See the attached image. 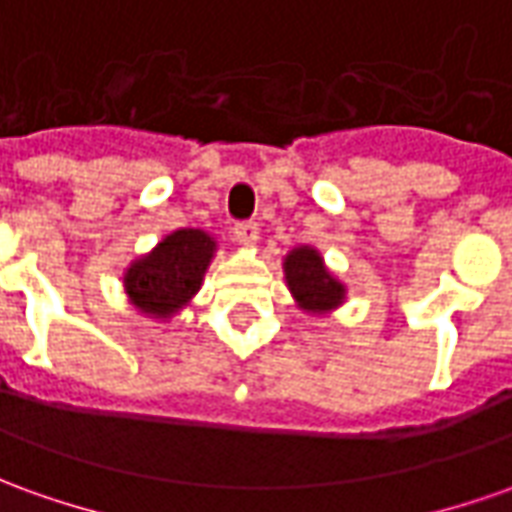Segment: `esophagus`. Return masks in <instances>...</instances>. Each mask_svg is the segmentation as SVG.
Segmentation results:
<instances>
[{
	"mask_svg": "<svg viewBox=\"0 0 512 512\" xmlns=\"http://www.w3.org/2000/svg\"><path fill=\"white\" fill-rule=\"evenodd\" d=\"M234 239L242 248H253L259 242V225L256 222H236Z\"/></svg>",
	"mask_w": 512,
	"mask_h": 512,
	"instance_id": "1",
	"label": "esophagus"
}]
</instances>
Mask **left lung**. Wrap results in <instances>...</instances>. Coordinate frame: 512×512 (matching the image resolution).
<instances>
[{"mask_svg": "<svg viewBox=\"0 0 512 512\" xmlns=\"http://www.w3.org/2000/svg\"><path fill=\"white\" fill-rule=\"evenodd\" d=\"M287 284L303 309L323 312L343 303V284L331 276L315 248H295L284 262Z\"/></svg>", "mask_w": 512, "mask_h": 512, "instance_id": "1", "label": "left lung"}]
</instances>
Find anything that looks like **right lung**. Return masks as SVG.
Listing matches in <instances>:
<instances>
[{"mask_svg": "<svg viewBox=\"0 0 512 512\" xmlns=\"http://www.w3.org/2000/svg\"><path fill=\"white\" fill-rule=\"evenodd\" d=\"M214 239L195 228H183L158 242L153 253L130 264L125 290L144 315L169 317L200 290L203 273L214 256Z\"/></svg>", "mask_w": 512, "mask_h": 512, "instance_id": "1", "label": "right lung"}]
</instances>
